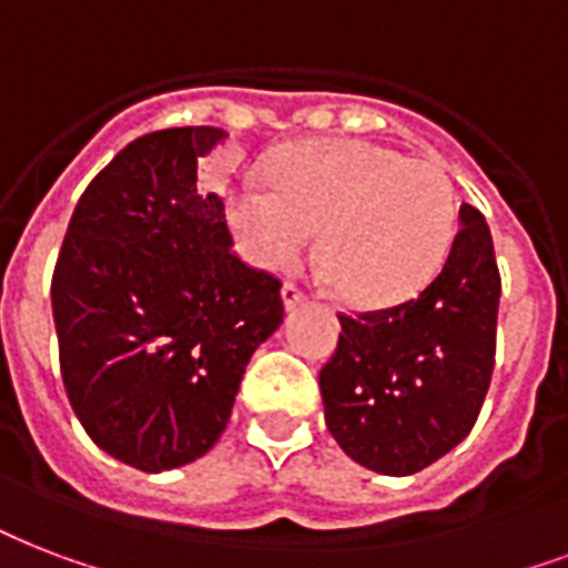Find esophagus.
Here are the masks:
<instances>
[{
    "mask_svg": "<svg viewBox=\"0 0 568 568\" xmlns=\"http://www.w3.org/2000/svg\"><path fill=\"white\" fill-rule=\"evenodd\" d=\"M303 303V292L294 283L283 285V306L285 310H294V306H301Z\"/></svg>",
    "mask_w": 568,
    "mask_h": 568,
    "instance_id": "obj_1",
    "label": "esophagus"
}]
</instances>
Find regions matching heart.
<instances>
[{
	"label": "heart",
	"mask_w": 568,
	"mask_h": 568,
	"mask_svg": "<svg viewBox=\"0 0 568 568\" xmlns=\"http://www.w3.org/2000/svg\"><path fill=\"white\" fill-rule=\"evenodd\" d=\"M274 184L226 190V220L255 267L283 271L315 232L342 301L402 303L435 276L458 223V199L435 160L402 158L363 140L294 142L276 151Z\"/></svg>",
	"instance_id": "obj_1"
}]
</instances>
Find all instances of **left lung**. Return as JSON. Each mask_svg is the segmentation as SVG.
Segmentation results:
<instances>
[{"label":"left lung","instance_id":"left-lung-1","mask_svg":"<svg viewBox=\"0 0 568 568\" xmlns=\"http://www.w3.org/2000/svg\"><path fill=\"white\" fill-rule=\"evenodd\" d=\"M440 274L393 310L339 315V345L318 375L324 419L345 456L410 476L474 428L495 369L497 274L486 216L458 211Z\"/></svg>","mask_w":568,"mask_h":568}]
</instances>
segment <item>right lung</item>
<instances>
[{
	"label": "right lung",
	"instance_id": "obj_1",
	"mask_svg": "<svg viewBox=\"0 0 568 568\" xmlns=\"http://www.w3.org/2000/svg\"><path fill=\"white\" fill-rule=\"evenodd\" d=\"M223 128L121 149L73 207L53 274L68 399L89 438L160 474L223 435L253 352L283 324L280 280L232 253L226 205L199 184Z\"/></svg>",
	"mask_w": 568,
	"mask_h": 568
}]
</instances>
